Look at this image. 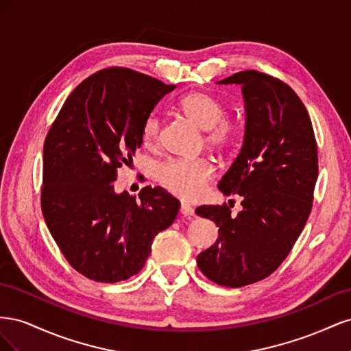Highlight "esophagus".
Listing matches in <instances>:
<instances>
[{"label": "esophagus", "mask_w": 351, "mask_h": 351, "mask_svg": "<svg viewBox=\"0 0 351 351\" xmlns=\"http://www.w3.org/2000/svg\"><path fill=\"white\" fill-rule=\"evenodd\" d=\"M180 212H182V214L184 215V217H195V209L190 206L189 204H186V202H182V206H180Z\"/></svg>", "instance_id": "1"}]
</instances>
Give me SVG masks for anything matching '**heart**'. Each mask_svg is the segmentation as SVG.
Returning <instances> with one entry per match:
<instances>
[{
    "label": "heart",
    "mask_w": 351,
    "mask_h": 351,
    "mask_svg": "<svg viewBox=\"0 0 351 351\" xmlns=\"http://www.w3.org/2000/svg\"><path fill=\"white\" fill-rule=\"evenodd\" d=\"M180 110L202 130L206 132V142L224 147L234 141L237 129L226 117V107L214 95L192 92L180 101ZM161 134V119L149 114L143 120L141 139L146 147H155ZM215 168L205 159L197 161H168L156 169V180L162 187L182 197L197 196L204 184L214 177Z\"/></svg>",
    "instance_id": "heart-1"
}]
</instances>
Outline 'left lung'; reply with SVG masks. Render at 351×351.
<instances>
[{
    "label": "left lung",
    "mask_w": 351,
    "mask_h": 351,
    "mask_svg": "<svg viewBox=\"0 0 351 351\" xmlns=\"http://www.w3.org/2000/svg\"><path fill=\"white\" fill-rule=\"evenodd\" d=\"M217 83L239 84L244 99L241 149L218 183L226 196H241L243 209L236 217L228 206L196 209L219 227L197 267L210 281L236 289L267 278L299 239L312 209L317 149L306 107L281 80L247 70Z\"/></svg>",
    "instance_id": "1"
}]
</instances>
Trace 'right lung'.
Segmentation results:
<instances>
[{
  "mask_svg": "<svg viewBox=\"0 0 351 351\" xmlns=\"http://www.w3.org/2000/svg\"><path fill=\"white\" fill-rule=\"evenodd\" d=\"M174 89L130 69L101 70L70 93L47 134L42 214L69 263L93 281L136 275L178 214L162 187L136 197L112 184L142 145L143 120Z\"/></svg>",
  "mask_w": 351,
  "mask_h": 351,
  "instance_id": "add662e5",
  "label": "right lung"
}]
</instances>
